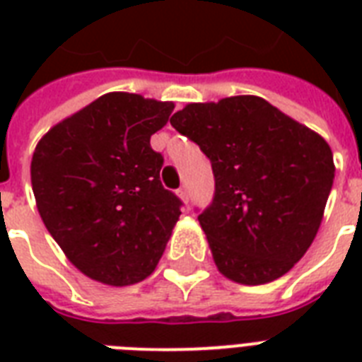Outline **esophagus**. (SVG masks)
<instances>
[{"instance_id":"obj_1","label":"esophagus","mask_w":362,"mask_h":362,"mask_svg":"<svg viewBox=\"0 0 362 362\" xmlns=\"http://www.w3.org/2000/svg\"><path fill=\"white\" fill-rule=\"evenodd\" d=\"M178 197L182 199V201H184V203H187V199H189V193H187V187L186 186H182L180 189H178Z\"/></svg>"}]
</instances>
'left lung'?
I'll return each instance as SVG.
<instances>
[{
    "label": "left lung",
    "instance_id": "left-lung-1",
    "mask_svg": "<svg viewBox=\"0 0 362 362\" xmlns=\"http://www.w3.org/2000/svg\"><path fill=\"white\" fill-rule=\"evenodd\" d=\"M170 125L212 163L199 214L214 263L242 286L278 280L314 242L334 180L329 142L257 95L187 103Z\"/></svg>",
    "mask_w": 362,
    "mask_h": 362
}]
</instances>
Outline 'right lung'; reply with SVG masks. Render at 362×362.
Instances as JSON below:
<instances>
[{
    "instance_id": "add662e5",
    "label": "right lung",
    "mask_w": 362,
    "mask_h": 362,
    "mask_svg": "<svg viewBox=\"0 0 362 362\" xmlns=\"http://www.w3.org/2000/svg\"><path fill=\"white\" fill-rule=\"evenodd\" d=\"M173 109V101L110 92L37 142L30 173L42 223L99 284L148 278L180 218V199L159 180L163 156L150 146Z\"/></svg>"
}]
</instances>
